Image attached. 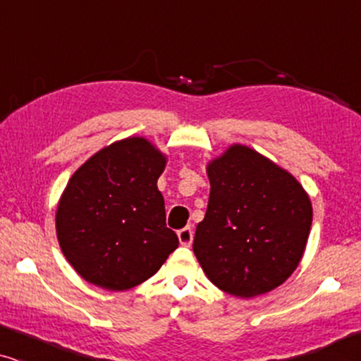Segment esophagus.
<instances>
[{
  "mask_svg": "<svg viewBox=\"0 0 361 361\" xmlns=\"http://www.w3.org/2000/svg\"><path fill=\"white\" fill-rule=\"evenodd\" d=\"M177 236H179L180 245L190 246L192 240H194V230H192V226H185V228L177 231Z\"/></svg>",
  "mask_w": 361,
  "mask_h": 361,
  "instance_id": "1",
  "label": "esophagus"
}]
</instances>
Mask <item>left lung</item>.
<instances>
[{
    "instance_id": "obj_1",
    "label": "left lung",
    "mask_w": 361,
    "mask_h": 361,
    "mask_svg": "<svg viewBox=\"0 0 361 361\" xmlns=\"http://www.w3.org/2000/svg\"><path fill=\"white\" fill-rule=\"evenodd\" d=\"M210 197L197 225L194 255L216 288L255 298L298 268L312 225V204L299 180L245 145L207 164Z\"/></svg>"
}]
</instances>
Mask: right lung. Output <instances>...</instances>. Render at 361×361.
I'll return each instance as SVG.
<instances>
[{
	"instance_id": "add662e5",
	"label": "right lung",
	"mask_w": 361,
	"mask_h": 361,
	"mask_svg": "<svg viewBox=\"0 0 361 361\" xmlns=\"http://www.w3.org/2000/svg\"><path fill=\"white\" fill-rule=\"evenodd\" d=\"M166 164L167 156L149 140L131 136L102 147L68 179L57 204V240L87 283L131 289L179 246L157 189Z\"/></svg>"
}]
</instances>
